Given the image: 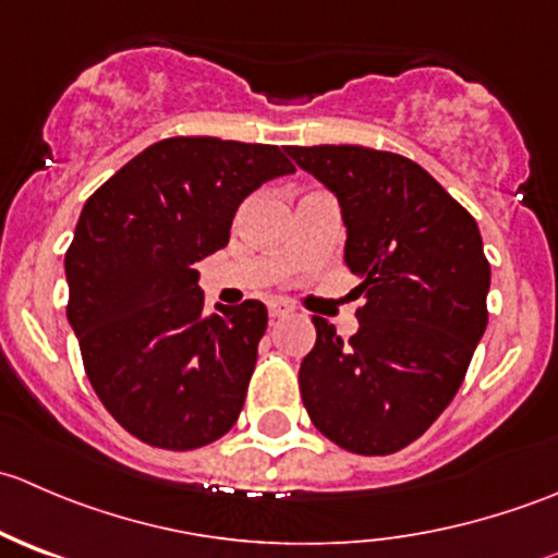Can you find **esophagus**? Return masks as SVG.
I'll return each instance as SVG.
<instances>
[{
    "label": "esophagus",
    "instance_id": "1",
    "mask_svg": "<svg viewBox=\"0 0 558 558\" xmlns=\"http://www.w3.org/2000/svg\"><path fill=\"white\" fill-rule=\"evenodd\" d=\"M289 313H291V307L286 305V302H280V300L269 302V318H283V315H289Z\"/></svg>",
    "mask_w": 558,
    "mask_h": 558
}]
</instances>
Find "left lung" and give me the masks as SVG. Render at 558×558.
Listing matches in <instances>:
<instances>
[{"mask_svg":"<svg viewBox=\"0 0 558 558\" xmlns=\"http://www.w3.org/2000/svg\"><path fill=\"white\" fill-rule=\"evenodd\" d=\"M286 154L340 202L345 264L359 278L348 342L313 315L300 391L320 435L386 456L424 435L451 404L486 331L492 267L477 223L424 167L362 145Z\"/></svg>","mask_w":558,"mask_h":558,"instance_id":"8db88e82","label":"left lung"}]
</instances>
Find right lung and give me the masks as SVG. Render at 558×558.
I'll return each mask as SVG.
<instances>
[{"mask_svg":"<svg viewBox=\"0 0 558 558\" xmlns=\"http://www.w3.org/2000/svg\"><path fill=\"white\" fill-rule=\"evenodd\" d=\"M291 172L278 145L170 137L83 205L64 256L66 318L94 391L137 440L191 451L238 421L267 307L205 313L196 264L227 247L245 196Z\"/></svg>","mask_w":558,"mask_h":558,"instance_id":"add662e5","label":"right lung"}]
</instances>
